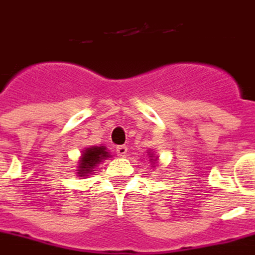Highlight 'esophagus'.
Masks as SVG:
<instances>
[{
  "label": "esophagus",
  "mask_w": 255,
  "mask_h": 255,
  "mask_svg": "<svg viewBox=\"0 0 255 255\" xmlns=\"http://www.w3.org/2000/svg\"><path fill=\"white\" fill-rule=\"evenodd\" d=\"M116 151H117L118 157H125L126 153H128V147H126L125 145H120L117 146V150H116Z\"/></svg>",
  "instance_id": "esophagus-1"
}]
</instances>
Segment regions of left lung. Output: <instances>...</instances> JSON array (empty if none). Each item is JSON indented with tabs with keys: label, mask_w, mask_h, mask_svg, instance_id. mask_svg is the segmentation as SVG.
<instances>
[{
	"label": "left lung",
	"mask_w": 255,
	"mask_h": 255,
	"mask_svg": "<svg viewBox=\"0 0 255 255\" xmlns=\"http://www.w3.org/2000/svg\"><path fill=\"white\" fill-rule=\"evenodd\" d=\"M150 157H153V154L150 155ZM155 159H157V158H155ZM155 159H153V158H151V162H153V161H155Z\"/></svg>",
	"instance_id": "1"
}]
</instances>
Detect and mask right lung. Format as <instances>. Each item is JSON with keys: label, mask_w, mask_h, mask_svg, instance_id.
<instances>
[{"label": "right lung", "mask_w": 255, "mask_h": 255, "mask_svg": "<svg viewBox=\"0 0 255 255\" xmlns=\"http://www.w3.org/2000/svg\"><path fill=\"white\" fill-rule=\"evenodd\" d=\"M108 157H109V151L105 149V146H92V147L85 149L78 162L77 174L81 177L93 174V171H96L94 167Z\"/></svg>", "instance_id": "right-lung-1"}]
</instances>
